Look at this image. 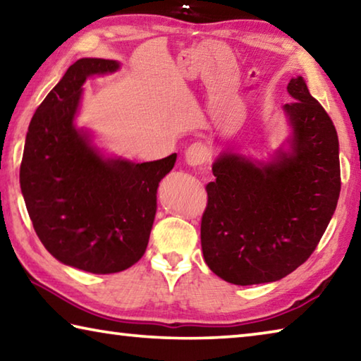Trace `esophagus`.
Instances as JSON below:
<instances>
[{
	"label": "esophagus",
	"instance_id": "1",
	"mask_svg": "<svg viewBox=\"0 0 361 361\" xmlns=\"http://www.w3.org/2000/svg\"><path fill=\"white\" fill-rule=\"evenodd\" d=\"M209 157V151H207L204 143H192L191 146H188V149L185 151V162L189 167H199L207 161Z\"/></svg>",
	"mask_w": 361,
	"mask_h": 361
}]
</instances>
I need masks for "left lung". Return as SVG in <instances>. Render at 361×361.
I'll use <instances>...</instances> for the list:
<instances>
[{
  "label": "left lung",
  "mask_w": 361,
  "mask_h": 361,
  "mask_svg": "<svg viewBox=\"0 0 361 361\" xmlns=\"http://www.w3.org/2000/svg\"><path fill=\"white\" fill-rule=\"evenodd\" d=\"M288 133L264 159L224 149L200 224L207 266L234 285L277 282L309 258L341 192L338 133L302 76L286 85Z\"/></svg>",
  "instance_id": "left-lung-1"
}]
</instances>
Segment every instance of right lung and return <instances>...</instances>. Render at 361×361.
Instances as JSON below:
<instances>
[{
	"mask_svg": "<svg viewBox=\"0 0 361 361\" xmlns=\"http://www.w3.org/2000/svg\"><path fill=\"white\" fill-rule=\"evenodd\" d=\"M118 60L79 59L33 114L20 189L39 240L62 264L114 274L142 258L157 210L159 183L176 154L151 162L113 156L76 124L87 78L111 75Z\"/></svg>",
	"mask_w": 361,
	"mask_h": 361,
	"instance_id": "right-lung-1",
	"label": "right lung"
}]
</instances>
